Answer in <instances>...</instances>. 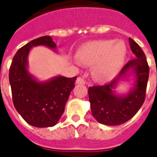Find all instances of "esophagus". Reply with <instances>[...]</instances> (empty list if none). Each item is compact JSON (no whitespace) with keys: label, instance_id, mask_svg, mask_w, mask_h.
Segmentation results:
<instances>
[{"label":"esophagus","instance_id":"34e87169","mask_svg":"<svg viewBox=\"0 0 157 157\" xmlns=\"http://www.w3.org/2000/svg\"><path fill=\"white\" fill-rule=\"evenodd\" d=\"M76 85H84L85 84V81L81 77H77L76 80Z\"/></svg>","mask_w":157,"mask_h":157}]
</instances>
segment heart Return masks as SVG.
<instances>
[{
    "label": "heart",
    "instance_id": "heart-1",
    "mask_svg": "<svg viewBox=\"0 0 157 157\" xmlns=\"http://www.w3.org/2000/svg\"><path fill=\"white\" fill-rule=\"evenodd\" d=\"M127 48L123 42L100 40L82 46L78 52L76 63L93 67V76L97 81L105 82L115 77L124 63Z\"/></svg>",
    "mask_w": 157,
    "mask_h": 157
}]
</instances>
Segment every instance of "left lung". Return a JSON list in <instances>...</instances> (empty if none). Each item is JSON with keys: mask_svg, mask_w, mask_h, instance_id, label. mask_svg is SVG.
I'll return each instance as SVG.
<instances>
[{"mask_svg": "<svg viewBox=\"0 0 157 157\" xmlns=\"http://www.w3.org/2000/svg\"><path fill=\"white\" fill-rule=\"evenodd\" d=\"M132 53L136 59L123 67L118 76L103 86L89 88L92 114L98 123L118 126L126 123L140 109L145 99L149 67L140 47L129 38ZM132 80V86L126 94H118L116 88L123 81Z\"/></svg>", "mask_w": 157, "mask_h": 157, "instance_id": "obj_1", "label": "left lung"}]
</instances>
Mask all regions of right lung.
<instances>
[{
	"label": "right lung",
	"instance_id": "obj_1",
	"mask_svg": "<svg viewBox=\"0 0 157 157\" xmlns=\"http://www.w3.org/2000/svg\"><path fill=\"white\" fill-rule=\"evenodd\" d=\"M44 46L55 52L56 44L51 36L34 39L17 52L10 68V84L15 109L24 120L35 127L57 124L64 112L76 77L53 76L39 81L29 71L28 56L34 47Z\"/></svg>",
	"mask_w": 157,
	"mask_h": 157
}]
</instances>
